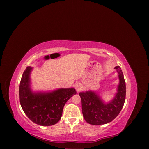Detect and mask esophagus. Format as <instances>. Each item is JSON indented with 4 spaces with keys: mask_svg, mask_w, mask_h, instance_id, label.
Instances as JSON below:
<instances>
[{
    "mask_svg": "<svg viewBox=\"0 0 149 149\" xmlns=\"http://www.w3.org/2000/svg\"><path fill=\"white\" fill-rule=\"evenodd\" d=\"M75 89L77 91H80L82 89V84L81 83H77L75 84Z\"/></svg>",
    "mask_w": 149,
    "mask_h": 149,
    "instance_id": "1",
    "label": "esophagus"
}]
</instances>
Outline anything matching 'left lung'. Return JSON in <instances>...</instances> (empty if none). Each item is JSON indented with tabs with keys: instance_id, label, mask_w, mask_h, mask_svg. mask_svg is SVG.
<instances>
[{
	"instance_id": "left-lung-1",
	"label": "left lung",
	"mask_w": 149,
	"mask_h": 149,
	"mask_svg": "<svg viewBox=\"0 0 149 149\" xmlns=\"http://www.w3.org/2000/svg\"><path fill=\"white\" fill-rule=\"evenodd\" d=\"M114 69L118 73L119 81L117 92L111 101L105 102L100 94L91 89L79 93L84 119L90 124L99 125L109 123L119 115L123 109L125 100V83L120 67L117 66Z\"/></svg>"
}]
</instances>
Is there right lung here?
Wrapping results in <instances>:
<instances>
[{
    "label": "right lung",
    "mask_w": 149,
    "mask_h": 149,
    "mask_svg": "<svg viewBox=\"0 0 149 149\" xmlns=\"http://www.w3.org/2000/svg\"><path fill=\"white\" fill-rule=\"evenodd\" d=\"M33 68L26 67L22 76L19 87L21 107L34 123L42 126L53 125L60 120L66 102L76 94V91L74 88L33 91L30 77Z\"/></svg>",
    "instance_id": "obj_1"
}]
</instances>
